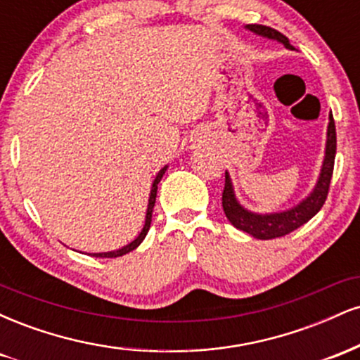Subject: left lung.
<instances>
[{
    "label": "left lung",
    "mask_w": 360,
    "mask_h": 360,
    "mask_svg": "<svg viewBox=\"0 0 360 360\" xmlns=\"http://www.w3.org/2000/svg\"><path fill=\"white\" fill-rule=\"evenodd\" d=\"M247 30L254 32L255 35L264 37V39L276 40V42L283 44L284 47L292 51V45L289 44L288 37H284L281 32L274 28L266 27V25H245ZM335 152H337V134H335V122L330 115L328 128H326V143H325V157L323 164H321L320 176L315 188L311 193L295 205L292 208L284 210L278 213H254L247 210L245 206L240 205L233 191L232 179H230L229 172H225V189L221 194V205L223 212H225L229 221L232 223L235 229L242 230V232L252 235L259 240H271L276 237H284V235L291 233L292 230L300 229L301 225L311 220L315 214L320 212L323 206L326 194H328L330 181L333 174V162H335Z\"/></svg>",
    "instance_id": "obj_1"
}]
</instances>
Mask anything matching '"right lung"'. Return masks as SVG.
I'll return each instance as SVG.
<instances>
[{
    "label": "right lung",
    "instance_id": "right-lung-1",
    "mask_svg": "<svg viewBox=\"0 0 360 360\" xmlns=\"http://www.w3.org/2000/svg\"><path fill=\"white\" fill-rule=\"evenodd\" d=\"M167 171V166H164L160 169L159 172H157L154 183H152V188H150V196H148V205H147V213H146V223H143V229L142 232L139 233V237L135 238V240H131L128 245H123L122 249L118 250H111V252H98V254H91L93 257H108V259H113V257H120V255H125L128 252L135 250L140 243L143 242V238H146V235L148 232V229H150V221H152V212H154V205H155V196H157V184L160 183V179H162V176L166 174Z\"/></svg>",
    "mask_w": 360,
    "mask_h": 360
}]
</instances>
